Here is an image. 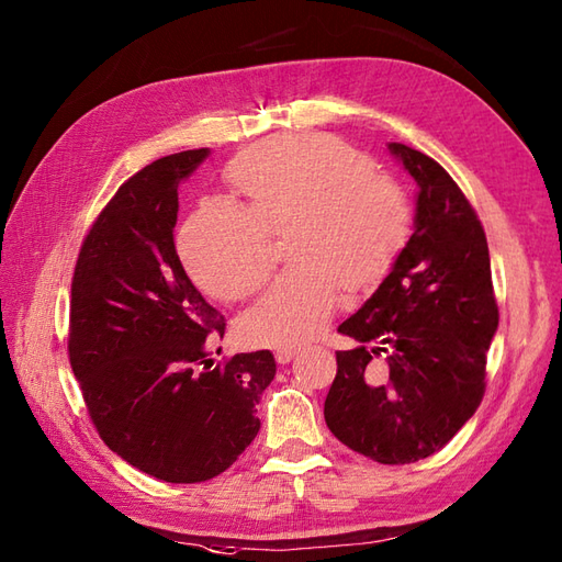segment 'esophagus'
Instances as JSON below:
<instances>
[{"label": "esophagus", "mask_w": 562, "mask_h": 562, "mask_svg": "<svg viewBox=\"0 0 562 562\" xmlns=\"http://www.w3.org/2000/svg\"><path fill=\"white\" fill-rule=\"evenodd\" d=\"M294 355H296V350H292V348H280L278 352H274V360H278V364H290L294 360Z\"/></svg>", "instance_id": "esophagus-1"}]
</instances>
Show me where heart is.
<instances>
[{"label": "heart", "instance_id": "heart-1", "mask_svg": "<svg viewBox=\"0 0 562 562\" xmlns=\"http://www.w3.org/2000/svg\"><path fill=\"white\" fill-rule=\"evenodd\" d=\"M226 183L244 210L202 202L178 234V254L200 290L238 302L268 278V234L288 229L292 266L238 318L248 345L288 348L314 338L336 312L340 288H376L408 241L403 190L336 139H270L238 154Z\"/></svg>", "mask_w": 562, "mask_h": 562}]
</instances>
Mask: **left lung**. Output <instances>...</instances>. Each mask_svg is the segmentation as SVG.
Instances as JSON below:
<instances>
[{"label": "left lung", "instance_id": "obj_1", "mask_svg": "<svg viewBox=\"0 0 562 562\" xmlns=\"http://www.w3.org/2000/svg\"><path fill=\"white\" fill-rule=\"evenodd\" d=\"M386 149L417 183L413 234L379 290L338 326L355 348L336 352L324 415L352 451L413 463L445 447L481 405L499 316L469 200L427 154L401 142Z\"/></svg>", "mask_w": 562, "mask_h": 562}]
</instances>
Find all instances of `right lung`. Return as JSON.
<instances>
[{"label":"right lung","mask_w":562,"mask_h":562,"mask_svg":"<svg viewBox=\"0 0 562 562\" xmlns=\"http://www.w3.org/2000/svg\"><path fill=\"white\" fill-rule=\"evenodd\" d=\"M207 157L171 154L117 188L71 280L69 362L91 420L111 451L166 483L210 481L241 457L278 369L270 350L207 360L224 316L190 282L173 244L178 186Z\"/></svg>","instance_id":"1"}]
</instances>
